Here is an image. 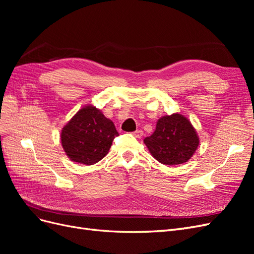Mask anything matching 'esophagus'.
<instances>
[{
  "mask_svg": "<svg viewBox=\"0 0 254 254\" xmlns=\"http://www.w3.org/2000/svg\"><path fill=\"white\" fill-rule=\"evenodd\" d=\"M132 134H133L135 137H142L143 134H144V132L142 131V130H136V131H134Z\"/></svg>",
  "mask_w": 254,
  "mask_h": 254,
  "instance_id": "esophagus-1",
  "label": "esophagus"
}]
</instances>
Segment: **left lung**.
I'll return each mask as SVG.
<instances>
[{
	"label": "left lung",
	"mask_w": 254,
	"mask_h": 254,
	"mask_svg": "<svg viewBox=\"0 0 254 254\" xmlns=\"http://www.w3.org/2000/svg\"><path fill=\"white\" fill-rule=\"evenodd\" d=\"M151 155L165 165L182 164L194 155L199 139L190 122L175 113L161 118L150 136L144 139Z\"/></svg>",
	"instance_id": "1"
}]
</instances>
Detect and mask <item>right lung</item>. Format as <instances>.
<instances>
[{"instance_id":"add662e5","label":"right lung","mask_w":254,"mask_h":254,"mask_svg":"<svg viewBox=\"0 0 254 254\" xmlns=\"http://www.w3.org/2000/svg\"><path fill=\"white\" fill-rule=\"evenodd\" d=\"M119 135L113 122L95 107H83L61 131V144L74 162L92 165L108 153Z\"/></svg>"}]
</instances>
